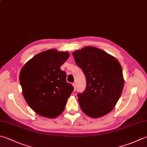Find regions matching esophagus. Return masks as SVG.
I'll use <instances>...</instances> for the list:
<instances>
[{
	"instance_id": "esophagus-1",
	"label": "esophagus",
	"mask_w": 147,
	"mask_h": 147,
	"mask_svg": "<svg viewBox=\"0 0 147 147\" xmlns=\"http://www.w3.org/2000/svg\"><path fill=\"white\" fill-rule=\"evenodd\" d=\"M72 86H73V87L74 88V91H76V83H73Z\"/></svg>"
}]
</instances>
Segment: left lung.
Returning <instances> with one entry per match:
<instances>
[{"mask_svg":"<svg viewBox=\"0 0 147 147\" xmlns=\"http://www.w3.org/2000/svg\"><path fill=\"white\" fill-rule=\"evenodd\" d=\"M72 55L86 79V88L78 94L82 111L93 118L108 114L115 107L123 88L120 63L106 52L91 46L77 50Z\"/></svg>","mask_w":147,"mask_h":147,"instance_id":"left-lung-1","label":"left lung"}]
</instances>
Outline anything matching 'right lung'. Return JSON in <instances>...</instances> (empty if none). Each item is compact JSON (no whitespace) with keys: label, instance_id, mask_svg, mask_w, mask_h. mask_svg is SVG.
<instances>
[{"label":"right lung","instance_id":"obj_1","mask_svg":"<svg viewBox=\"0 0 147 147\" xmlns=\"http://www.w3.org/2000/svg\"><path fill=\"white\" fill-rule=\"evenodd\" d=\"M69 56L68 52L50 49L36 55L21 69L24 97L38 115L54 118L64 111L74 87L66 82L65 71L60 68Z\"/></svg>","mask_w":147,"mask_h":147}]
</instances>
